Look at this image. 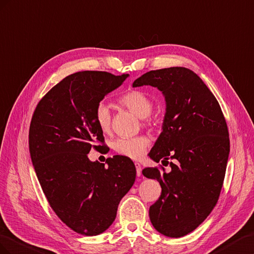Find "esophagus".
<instances>
[{
  "mask_svg": "<svg viewBox=\"0 0 254 254\" xmlns=\"http://www.w3.org/2000/svg\"><path fill=\"white\" fill-rule=\"evenodd\" d=\"M135 167H136V175L140 177L141 175V166L139 163H135Z\"/></svg>",
  "mask_w": 254,
  "mask_h": 254,
  "instance_id": "obj_1",
  "label": "esophagus"
}]
</instances>
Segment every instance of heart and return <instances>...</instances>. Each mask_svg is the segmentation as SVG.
<instances>
[{"instance_id": "obj_1", "label": "heart", "mask_w": 254, "mask_h": 254, "mask_svg": "<svg viewBox=\"0 0 254 254\" xmlns=\"http://www.w3.org/2000/svg\"><path fill=\"white\" fill-rule=\"evenodd\" d=\"M118 104L141 118L144 122H150L149 115L153 110V100L139 89H132L123 93L118 98ZM95 121L103 133L110 132L112 127V114L104 103H99L95 110ZM150 144L147 136L140 135L131 138H118L113 142V149L122 156L133 159L140 158Z\"/></svg>"}]
</instances>
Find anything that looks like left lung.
<instances>
[{
	"mask_svg": "<svg viewBox=\"0 0 254 254\" xmlns=\"http://www.w3.org/2000/svg\"><path fill=\"white\" fill-rule=\"evenodd\" d=\"M143 85L157 87L166 100L163 131L149 156L156 163L173 161L169 172L142 170L162 187L150 220L163 235L182 237L206 219L219 199L230 152L228 126L218 101L190 69L149 71L133 83Z\"/></svg>",
	"mask_w": 254,
	"mask_h": 254,
	"instance_id": "left-lung-1",
	"label": "left lung"
}]
</instances>
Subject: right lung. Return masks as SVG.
<instances>
[{"label":"right lung","mask_w":254,"mask_h":254,"mask_svg":"<svg viewBox=\"0 0 254 254\" xmlns=\"http://www.w3.org/2000/svg\"><path fill=\"white\" fill-rule=\"evenodd\" d=\"M127 76L105 71L70 74L46 93L33 114L28 144L43 193L59 218L82 235L110 228L135 182L131 158L115 155L106 165L88 158L92 148L105 147L96 107Z\"/></svg>","instance_id":"1"}]
</instances>
